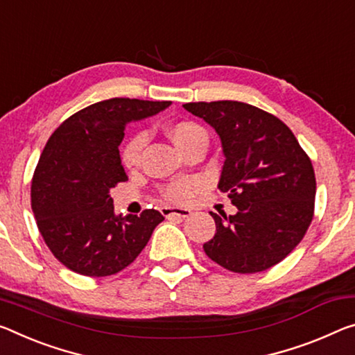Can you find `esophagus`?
<instances>
[{
  "mask_svg": "<svg viewBox=\"0 0 355 355\" xmlns=\"http://www.w3.org/2000/svg\"><path fill=\"white\" fill-rule=\"evenodd\" d=\"M162 215L166 218H188L191 215V210L188 208H177V207H162Z\"/></svg>",
  "mask_w": 355,
  "mask_h": 355,
  "instance_id": "34e87169",
  "label": "esophagus"
}]
</instances>
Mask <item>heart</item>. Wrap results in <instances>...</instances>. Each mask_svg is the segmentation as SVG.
<instances>
[{"label":"heart","mask_w":355,"mask_h":355,"mask_svg":"<svg viewBox=\"0 0 355 355\" xmlns=\"http://www.w3.org/2000/svg\"><path fill=\"white\" fill-rule=\"evenodd\" d=\"M167 132L173 144L177 145L178 150L184 155L187 151L193 147L196 142H199L200 139H207V132L204 128L199 126L194 121H177L167 128ZM145 145V134L139 132L136 136H132L125 144V147L121 150V162L126 168L137 167L140 162V155H142ZM200 183L198 180H182V182H175L167 184L161 189V196L167 200L175 202V204H184L191 198H193L196 191H199Z\"/></svg>","instance_id":"obj_1"}]
</instances>
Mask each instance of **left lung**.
<instances>
[{"mask_svg": "<svg viewBox=\"0 0 355 355\" xmlns=\"http://www.w3.org/2000/svg\"><path fill=\"white\" fill-rule=\"evenodd\" d=\"M215 128L226 156L218 188L237 215L210 213L216 234L205 254L234 273H257L300 243L314 216L316 177L294 132L268 112L239 101L188 103Z\"/></svg>", "mask_w": 355, "mask_h": 355, "instance_id": "left-lung-1", "label": "left lung"}]
</instances>
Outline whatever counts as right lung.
I'll return each mask as SVG.
<instances>
[{
	"instance_id": "1",
	"label": "right lung",
	"mask_w": 355,
	"mask_h": 355,
	"mask_svg": "<svg viewBox=\"0 0 355 355\" xmlns=\"http://www.w3.org/2000/svg\"><path fill=\"white\" fill-rule=\"evenodd\" d=\"M168 105L171 101H101L76 112L50 136L31 180V208L49 250L72 272L92 278L121 272L164 221L153 208L115 216L110 189L128 180L118 150L128 123Z\"/></svg>"
}]
</instances>
